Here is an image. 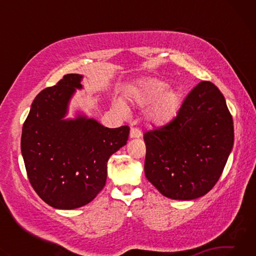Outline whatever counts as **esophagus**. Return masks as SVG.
<instances>
[{
	"instance_id": "34e87169",
	"label": "esophagus",
	"mask_w": 256,
	"mask_h": 256,
	"mask_svg": "<svg viewBox=\"0 0 256 256\" xmlns=\"http://www.w3.org/2000/svg\"><path fill=\"white\" fill-rule=\"evenodd\" d=\"M142 136V132L140 130L136 128H132L131 131H130V138H141Z\"/></svg>"
}]
</instances>
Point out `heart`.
I'll return each instance as SVG.
<instances>
[{"label":"heart","instance_id":"b5f03b06","mask_svg":"<svg viewBox=\"0 0 256 256\" xmlns=\"http://www.w3.org/2000/svg\"><path fill=\"white\" fill-rule=\"evenodd\" d=\"M168 84L159 79H146L138 82L131 92L133 102L148 106L149 118L154 124L162 125L176 118L180 108V94L174 89H167ZM114 107L120 112L126 108L120 102H115Z\"/></svg>","mask_w":256,"mask_h":256}]
</instances>
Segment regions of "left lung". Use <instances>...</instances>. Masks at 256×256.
I'll return each mask as SVG.
<instances>
[{
	"label": "left lung",
	"instance_id": "1",
	"mask_svg": "<svg viewBox=\"0 0 256 256\" xmlns=\"http://www.w3.org/2000/svg\"><path fill=\"white\" fill-rule=\"evenodd\" d=\"M144 174L164 196L194 200L222 176L234 146L232 118L209 81L194 86L170 123L144 136Z\"/></svg>",
	"mask_w": 256,
	"mask_h": 256
}]
</instances>
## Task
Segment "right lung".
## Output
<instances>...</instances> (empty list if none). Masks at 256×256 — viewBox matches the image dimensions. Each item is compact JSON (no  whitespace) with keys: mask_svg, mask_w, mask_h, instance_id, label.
<instances>
[{"mask_svg":"<svg viewBox=\"0 0 256 256\" xmlns=\"http://www.w3.org/2000/svg\"><path fill=\"white\" fill-rule=\"evenodd\" d=\"M81 74H66L37 94L21 134V154L30 184L55 209H76L104 188L107 162L126 144L130 128H105L78 114L66 118Z\"/></svg>","mask_w":256,"mask_h":256,"instance_id":"add662e5","label":"right lung"}]
</instances>
